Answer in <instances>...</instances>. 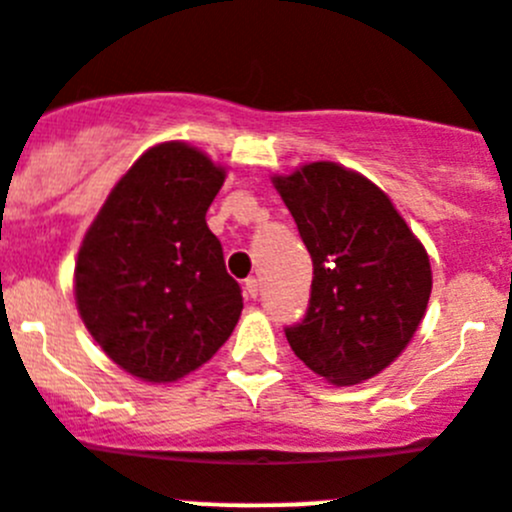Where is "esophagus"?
<instances>
[{
	"label": "esophagus",
	"instance_id": "obj_1",
	"mask_svg": "<svg viewBox=\"0 0 512 512\" xmlns=\"http://www.w3.org/2000/svg\"><path fill=\"white\" fill-rule=\"evenodd\" d=\"M257 293H260V283H257V278H247L245 280V295L247 298H257Z\"/></svg>",
	"mask_w": 512,
	"mask_h": 512
}]
</instances>
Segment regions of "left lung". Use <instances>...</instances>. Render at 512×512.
Wrapping results in <instances>:
<instances>
[{"instance_id": "left-lung-1", "label": "left lung", "mask_w": 512, "mask_h": 512, "mask_svg": "<svg viewBox=\"0 0 512 512\" xmlns=\"http://www.w3.org/2000/svg\"><path fill=\"white\" fill-rule=\"evenodd\" d=\"M313 260L303 321L285 326L315 374L348 386L371 379L412 341L432 293V270L379 186L331 161L275 179Z\"/></svg>"}]
</instances>
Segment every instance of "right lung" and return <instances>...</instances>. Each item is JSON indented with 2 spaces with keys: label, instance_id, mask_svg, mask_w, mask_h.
Here are the masks:
<instances>
[{
  "label": "right lung",
  "instance_id": "obj_1",
  "mask_svg": "<svg viewBox=\"0 0 512 512\" xmlns=\"http://www.w3.org/2000/svg\"><path fill=\"white\" fill-rule=\"evenodd\" d=\"M224 171L186 143H161L128 169L85 234L75 300L108 356L143 381L207 364L242 313L207 209Z\"/></svg>",
  "mask_w": 512,
  "mask_h": 512
}]
</instances>
